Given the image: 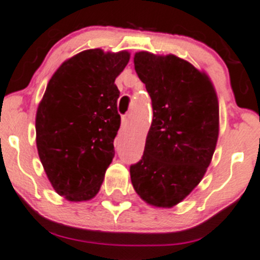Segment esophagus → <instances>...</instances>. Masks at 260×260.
I'll list each match as a JSON object with an SVG mask.
<instances>
[{"label":"esophagus","instance_id":"34e87169","mask_svg":"<svg viewBox=\"0 0 260 260\" xmlns=\"http://www.w3.org/2000/svg\"><path fill=\"white\" fill-rule=\"evenodd\" d=\"M128 123H129V118H128V115H124V117L122 118V127L127 128Z\"/></svg>","mask_w":260,"mask_h":260}]
</instances>
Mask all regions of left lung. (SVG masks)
<instances>
[{"label": "left lung", "mask_w": 260, "mask_h": 260, "mask_svg": "<svg viewBox=\"0 0 260 260\" xmlns=\"http://www.w3.org/2000/svg\"><path fill=\"white\" fill-rule=\"evenodd\" d=\"M135 69L151 96L153 119L131 180L146 203L172 208L210 165L219 136L217 96L205 74L175 55L137 52Z\"/></svg>", "instance_id": "1"}]
</instances>
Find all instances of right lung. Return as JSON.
<instances>
[{"mask_svg": "<svg viewBox=\"0 0 260 260\" xmlns=\"http://www.w3.org/2000/svg\"><path fill=\"white\" fill-rule=\"evenodd\" d=\"M127 51H81L62 62L46 86L36 113V145L48 179L70 201L98 193L114 157L120 125L115 78Z\"/></svg>", "mask_w": 260, "mask_h": 260, "instance_id": "add662e5", "label": "right lung"}]
</instances>
